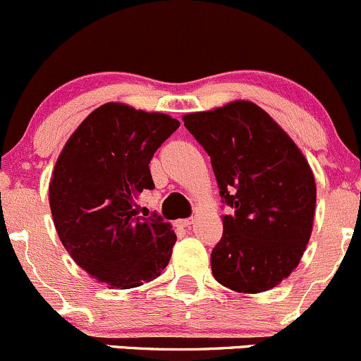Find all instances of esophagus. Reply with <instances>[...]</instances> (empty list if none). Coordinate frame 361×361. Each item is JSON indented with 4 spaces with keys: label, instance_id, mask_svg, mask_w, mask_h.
<instances>
[{
    "label": "esophagus",
    "instance_id": "34e87169",
    "mask_svg": "<svg viewBox=\"0 0 361 361\" xmlns=\"http://www.w3.org/2000/svg\"><path fill=\"white\" fill-rule=\"evenodd\" d=\"M193 223V218H187V219H180V221H178V225H181V226H190Z\"/></svg>",
    "mask_w": 361,
    "mask_h": 361
}]
</instances>
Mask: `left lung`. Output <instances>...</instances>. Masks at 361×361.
Listing matches in <instances>:
<instances>
[{"instance_id":"8db88e82","label":"left lung","mask_w":361,"mask_h":361,"mask_svg":"<svg viewBox=\"0 0 361 361\" xmlns=\"http://www.w3.org/2000/svg\"><path fill=\"white\" fill-rule=\"evenodd\" d=\"M204 147L223 204V237L211 252L221 286L256 294L270 290L301 261L313 230L317 185L290 136L252 102L235 100L183 116Z\"/></svg>"}]
</instances>
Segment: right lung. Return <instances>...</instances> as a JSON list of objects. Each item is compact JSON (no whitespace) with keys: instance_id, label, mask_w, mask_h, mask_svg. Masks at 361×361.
I'll list each match as a JSON object with an SVG mask.
<instances>
[{"instance_id":"add662e5","label":"right lung","mask_w":361,"mask_h":361,"mask_svg":"<svg viewBox=\"0 0 361 361\" xmlns=\"http://www.w3.org/2000/svg\"><path fill=\"white\" fill-rule=\"evenodd\" d=\"M180 128L161 112L105 104L79 124L50 181L56 233L72 259L112 289H133L168 267L176 235L161 216L136 212L152 190L150 161Z\"/></svg>"}]
</instances>
